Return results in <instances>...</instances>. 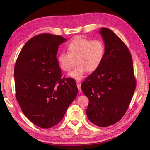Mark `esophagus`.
<instances>
[{
    "label": "esophagus",
    "instance_id": "esophagus-1",
    "mask_svg": "<svg viewBox=\"0 0 150 150\" xmlns=\"http://www.w3.org/2000/svg\"><path fill=\"white\" fill-rule=\"evenodd\" d=\"M76 85H77V88H78V91H79L80 92H81V84H78V83H77V84H76Z\"/></svg>",
    "mask_w": 150,
    "mask_h": 150
}]
</instances>
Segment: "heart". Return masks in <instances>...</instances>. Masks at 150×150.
I'll list each match as a JSON object with an SVG mask.
<instances>
[{"label":"heart","mask_w":150,"mask_h":150,"mask_svg":"<svg viewBox=\"0 0 150 150\" xmlns=\"http://www.w3.org/2000/svg\"><path fill=\"white\" fill-rule=\"evenodd\" d=\"M69 53L61 52L57 60L59 67L65 72L72 68L74 60L76 59L77 67L71 72L69 76L77 81L83 79L87 72H93L101 64L105 54V46L103 42L97 39H91L76 37L68 46Z\"/></svg>","instance_id":"obj_1"}]
</instances>
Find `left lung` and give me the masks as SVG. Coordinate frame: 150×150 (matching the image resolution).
Returning a JSON list of instances; mask_svg holds the SVG:
<instances>
[{"instance_id":"obj_1","label":"left lung","mask_w":150,"mask_h":150,"mask_svg":"<svg viewBox=\"0 0 150 150\" xmlns=\"http://www.w3.org/2000/svg\"><path fill=\"white\" fill-rule=\"evenodd\" d=\"M99 32L105 42L104 59L81 88L89 100L88 119L98 127H106L119 122L127 112L136 81L127 45L109 28H101Z\"/></svg>"}]
</instances>
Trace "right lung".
I'll list each match as a JSON object with an SVG mask.
<instances>
[{
  "label": "right lung",
  "mask_w": 150,
  "mask_h": 150,
  "mask_svg": "<svg viewBox=\"0 0 150 150\" xmlns=\"http://www.w3.org/2000/svg\"><path fill=\"white\" fill-rule=\"evenodd\" d=\"M66 39L49 33L25 43L14 66L16 98L22 112L38 127L50 128L64 117L78 88L72 78H62L57 58Z\"/></svg>",
  "instance_id": "obj_1"
}]
</instances>
